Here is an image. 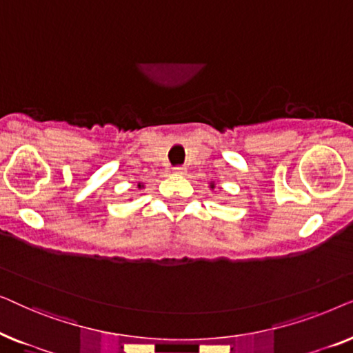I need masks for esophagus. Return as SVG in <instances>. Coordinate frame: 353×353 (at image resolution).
Wrapping results in <instances>:
<instances>
[{"label": "esophagus", "mask_w": 353, "mask_h": 353, "mask_svg": "<svg viewBox=\"0 0 353 353\" xmlns=\"http://www.w3.org/2000/svg\"><path fill=\"white\" fill-rule=\"evenodd\" d=\"M185 170H186V168L181 167V165H178V167L173 168V172H175L176 175H183V173H185Z\"/></svg>", "instance_id": "obj_1"}]
</instances>
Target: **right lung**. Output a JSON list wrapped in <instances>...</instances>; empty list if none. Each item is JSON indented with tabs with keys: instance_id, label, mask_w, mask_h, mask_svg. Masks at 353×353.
I'll use <instances>...</instances> for the list:
<instances>
[{
	"instance_id": "add662e5",
	"label": "right lung",
	"mask_w": 353,
	"mask_h": 353,
	"mask_svg": "<svg viewBox=\"0 0 353 353\" xmlns=\"http://www.w3.org/2000/svg\"><path fill=\"white\" fill-rule=\"evenodd\" d=\"M139 186H141V185H139Z\"/></svg>"
}]
</instances>
